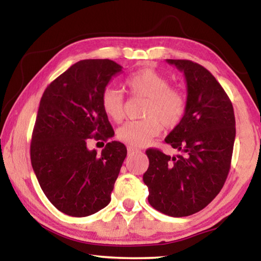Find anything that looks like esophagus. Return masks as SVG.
Returning <instances> with one entry per match:
<instances>
[{"label": "esophagus", "mask_w": 261, "mask_h": 261, "mask_svg": "<svg viewBox=\"0 0 261 261\" xmlns=\"http://www.w3.org/2000/svg\"><path fill=\"white\" fill-rule=\"evenodd\" d=\"M126 148H127V152H129V154H134L136 152H139V149L134 147V146H127Z\"/></svg>", "instance_id": "esophagus-1"}]
</instances>
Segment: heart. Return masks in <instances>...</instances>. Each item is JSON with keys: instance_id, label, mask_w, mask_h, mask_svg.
Wrapping results in <instances>:
<instances>
[{"instance_id": "obj_1", "label": "heart", "mask_w": 261, "mask_h": 261, "mask_svg": "<svg viewBox=\"0 0 261 261\" xmlns=\"http://www.w3.org/2000/svg\"><path fill=\"white\" fill-rule=\"evenodd\" d=\"M125 85L132 95L146 98L145 118L129 121L117 131L118 139L134 146L149 143L162 130L173 129L182 122L188 108V99L178 87L170 86L169 79L151 68L140 69L126 78ZM105 114L115 122L124 116V96L115 87H107L101 94Z\"/></svg>"}]
</instances>
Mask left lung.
I'll list each match as a JSON object with an SVG mask.
<instances>
[{"label": "left lung", "mask_w": 261, "mask_h": 261, "mask_svg": "<svg viewBox=\"0 0 261 261\" xmlns=\"http://www.w3.org/2000/svg\"><path fill=\"white\" fill-rule=\"evenodd\" d=\"M167 62L187 79V113L165 139L180 154L170 156L148 148L149 166L143 179L153 208L182 218L205 208L223 188L230 170L236 122L230 99L208 70L189 60Z\"/></svg>", "instance_id": "1"}]
</instances>
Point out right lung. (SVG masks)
I'll list each match as a JSON object with an SVG mask.
<instances>
[{
  "mask_svg": "<svg viewBox=\"0 0 261 261\" xmlns=\"http://www.w3.org/2000/svg\"><path fill=\"white\" fill-rule=\"evenodd\" d=\"M121 71L112 60L79 61L42 94L31 140V163L48 200L67 215L88 216L110 202L126 147L110 141L99 155L87 143L108 141L114 136L101 94Z\"/></svg>",
  "mask_w": 261,
  "mask_h": 261,
  "instance_id": "1",
  "label": "right lung"
}]
</instances>
